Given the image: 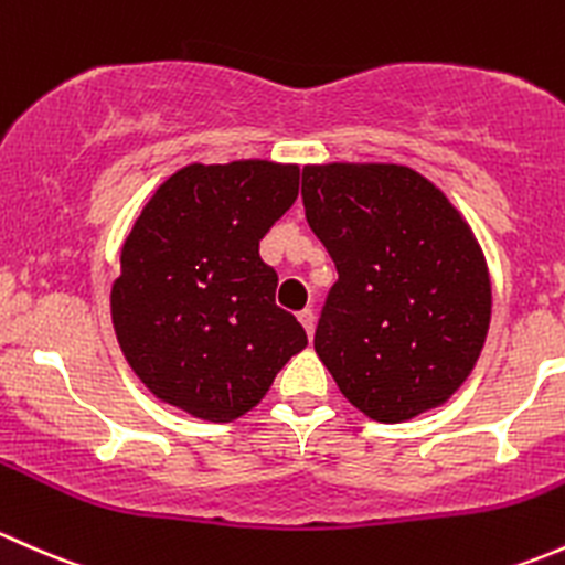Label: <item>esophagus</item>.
<instances>
[{
	"label": "esophagus",
	"instance_id": "34e87169",
	"mask_svg": "<svg viewBox=\"0 0 565 565\" xmlns=\"http://www.w3.org/2000/svg\"><path fill=\"white\" fill-rule=\"evenodd\" d=\"M299 323L305 326L307 337H310V340H312V334H316V312H312V310H301L299 312Z\"/></svg>",
	"mask_w": 565,
	"mask_h": 565
}]
</instances>
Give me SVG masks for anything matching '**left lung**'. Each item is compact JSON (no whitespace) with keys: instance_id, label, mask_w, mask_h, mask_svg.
<instances>
[{"instance_id":"1","label":"left lung","mask_w":565,"mask_h":565,"mask_svg":"<svg viewBox=\"0 0 565 565\" xmlns=\"http://www.w3.org/2000/svg\"><path fill=\"white\" fill-rule=\"evenodd\" d=\"M312 234L337 266L316 353L383 424L438 408L479 362L492 316L484 253L455 203L394 162L305 166Z\"/></svg>"}]
</instances>
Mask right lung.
I'll use <instances>...</instances> for the list:
<instances>
[{
	"instance_id": "add662e5",
	"label": "right lung",
	"mask_w": 565,
	"mask_h": 565,
	"mask_svg": "<svg viewBox=\"0 0 565 565\" xmlns=\"http://www.w3.org/2000/svg\"><path fill=\"white\" fill-rule=\"evenodd\" d=\"M299 195V166L193 162L168 177L121 244L110 321L132 372L162 403L234 422L307 345L275 305L258 244Z\"/></svg>"
}]
</instances>
